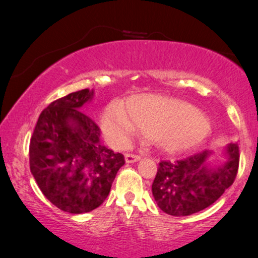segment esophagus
<instances>
[{"label":"esophagus","mask_w":258,"mask_h":258,"mask_svg":"<svg viewBox=\"0 0 258 258\" xmlns=\"http://www.w3.org/2000/svg\"><path fill=\"white\" fill-rule=\"evenodd\" d=\"M141 160L140 156L137 155H133V154H126L124 156V161L125 163H135V162H139Z\"/></svg>","instance_id":"34e87169"}]
</instances>
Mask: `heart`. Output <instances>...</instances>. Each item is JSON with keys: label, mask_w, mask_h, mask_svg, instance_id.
Masks as SVG:
<instances>
[{"label": "heart", "mask_w": 258, "mask_h": 258, "mask_svg": "<svg viewBox=\"0 0 258 258\" xmlns=\"http://www.w3.org/2000/svg\"><path fill=\"white\" fill-rule=\"evenodd\" d=\"M102 129L110 143L126 148L140 130L168 154H186L204 143L209 123L202 112L185 102L143 95L128 103V112L112 103L102 115Z\"/></svg>", "instance_id": "1"}]
</instances>
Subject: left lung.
Instances as JSON below:
<instances>
[{"label":"left lung","mask_w":258,"mask_h":258,"mask_svg":"<svg viewBox=\"0 0 258 258\" xmlns=\"http://www.w3.org/2000/svg\"><path fill=\"white\" fill-rule=\"evenodd\" d=\"M222 154V162L208 150L175 163L161 162L151 186L158 208L171 216H189L216 202L234 183L239 161L236 143Z\"/></svg>","instance_id":"8db88e82"}]
</instances>
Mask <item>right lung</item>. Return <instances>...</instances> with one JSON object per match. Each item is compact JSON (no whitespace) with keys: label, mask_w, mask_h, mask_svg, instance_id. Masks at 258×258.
<instances>
[{"label":"right lung","mask_w":258,"mask_h":258,"mask_svg":"<svg viewBox=\"0 0 258 258\" xmlns=\"http://www.w3.org/2000/svg\"><path fill=\"white\" fill-rule=\"evenodd\" d=\"M94 89L58 98L41 112L30 140V171L38 188L66 213L84 214L107 199L122 154L101 143L100 128L82 114Z\"/></svg>","instance_id":"1"}]
</instances>
